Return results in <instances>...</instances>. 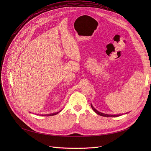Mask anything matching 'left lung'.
<instances>
[{"label": "left lung", "mask_w": 151, "mask_h": 151, "mask_svg": "<svg viewBox=\"0 0 151 151\" xmlns=\"http://www.w3.org/2000/svg\"><path fill=\"white\" fill-rule=\"evenodd\" d=\"M91 108H92V109H93V110L97 114H98L99 115H101V116H106V117H116V116H119L120 115H122V114H118V115H108V114H105V113H103L101 112H99V111H98L97 109H96L94 106H93L92 104H91ZM128 113H126L125 114H127Z\"/></svg>", "instance_id": "left-lung-1"}]
</instances>
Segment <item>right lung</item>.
I'll use <instances>...</instances> for the list:
<instances>
[{
    "instance_id": "obj_1",
    "label": "right lung",
    "mask_w": 151,
    "mask_h": 151,
    "mask_svg": "<svg viewBox=\"0 0 151 151\" xmlns=\"http://www.w3.org/2000/svg\"><path fill=\"white\" fill-rule=\"evenodd\" d=\"M62 110L59 111L58 112H56V113H50V114H47V115H41L42 116H53V115H57V114H58L59 112H60Z\"/></svg>"
}]
</instances>
